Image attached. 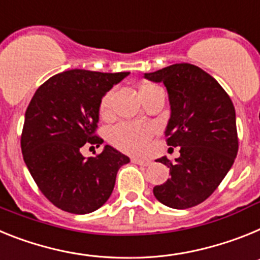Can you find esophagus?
Here are the masks:
<instances>
[{"label": "esophagus", "instance_id": "obj_1", "mask_svg": "<svg viewBox=\"0 0 260 260\" xmlns=\"http://www.w3.org/2000/svg\"><path fill=\"white\" fill-rule=\"evenodd\" d=\"M131 161L133 162V164H137V165H141V166H148V165H150V161L149 159H145V158H137V157H133Z\"/></svg>", "mask_w": 260, "mask_h": 260}]
</instances>
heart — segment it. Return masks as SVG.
I'll return each mask as SVG.
<instances>
[{
    "label": "heart",
    "mask_w": 260,
    "mask_h": 260,
    "mask_svg": "<svg viewBox=\"0 0 260 260\" xmlns=\"http://www.w3.org/2000/svg\"><path fill=\"white\" fill-rule=\"evenodd\" d=\"M159 86L154 83H144L140 86V98L149 94ZM114 90H110L102 96L99 102V115L103 119L111 116V101ZM154 133V128L146 123H120L110 131V143L119 150L129 154H137L145 149L146 144Z\"/></svg>",
    "instance_id": "obj_1"
}]
</instances>
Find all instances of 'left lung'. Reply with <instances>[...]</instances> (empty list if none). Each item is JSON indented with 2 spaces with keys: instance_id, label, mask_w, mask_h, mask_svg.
<instances>
[{
  "instance_id": "8db88e82",
  "label": "left lung",
  "mask_w": 260,
  "mask_h": 260,
  "mask_svg": "<svg viewBox=\"0 0 260 260\" xmlns=\"http://www.w3.org/2000/svg\"><path fill=\"white\" fill-rule=\"evenodd\" d=\"M145 78L168 89L171 116L165 137L169 146H180L175 161L157 159L170 169L171 178L153 193L170 208H191L214 192L234 164L238 135L233 102L211 74L187 62L145 73Z\"/></svg>"
}]
</instances>
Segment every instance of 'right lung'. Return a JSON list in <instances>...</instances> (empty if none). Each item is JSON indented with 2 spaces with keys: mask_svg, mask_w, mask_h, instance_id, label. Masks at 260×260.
Masks as SVG:
<instances>
[{
  "mask_svg": "<svg viewBox=\"0 0 260 260\" xmlns=\"http://www.w3.org/2000/svg\"><path fill=\"white\" fill-rule=\"evenodd\" d=\"M129 72L101 73L83 69L51 77L36 90L24 115L21 148L24 164L42 193L65 212L86 214L111 196L117 170L129 162L106 145L85 158V144L99 146V102Z\"/></svg>",
  "mask_w": 260,
  "mask_h": 260,
  "instance_id": "obj_1",
  "label": "right lung"
}]
</instances>
